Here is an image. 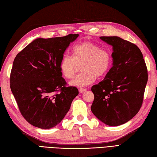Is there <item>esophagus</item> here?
Listing matches in <instances>:
<instances>
[{"label": "esophagus", "instance_id": "34e87169", "mask_svg": "<svg viewBox=\"0 0 157 157\" xmlns=\"http://www.w3.org/2000/svg\"><path fill=\"white\" fill-rule=\"evenodd\" d=\"M86 91V88H80L79 90V92L80 93H83L84 92Z\"/></svg>", "mask_w": 157, "mask_h": 157}]
</instances>
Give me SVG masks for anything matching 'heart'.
Returning a JSON list of instances; mask_svg holds the SVG:
<instances>
[{"label":"heart","instance_id":"b5f03b06","mask_svg":"<svg viewBox=\"0 0 157 157\" xmlns=\"http://www.w3.org/2000/svg\"><path fill=\"white\" fill-rule=\"evenodd\" d=\"M81 73L70 82V85L82 87L94 82L96 77H101L109 71L112 65V56L109 50L101 49L98 44L84 41L76 45L73 57L65 55L60 62V70L67 78H73L78 67Z\"/></svg>","mask_w":157,"mask_h":157}]
</instances>
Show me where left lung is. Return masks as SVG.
<instances>
[{"instance_id": "left-lung-1", "label": "left lung", "mask_w": 157, "mask_h": 157, "mask_svg": "<svg viewBox=\"0 0 157 157\" xmlns=\"http://www.w3.org/2000/svg\"><path fill=\"white\" fill-rule=\"evenodd\" d=\"M100 39L113 47V66L103 80L92 86L91 111L109 126L125 124L140 109L148 80L147 69L136 45L117 36Z\"/></svg>"}]
</instances>
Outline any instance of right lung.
Listing matches in <instances>:
<instances>
[{"label": "right lung", "mask_w": 157, "mask_h": 157, "mask_svg": "<svg viewBox=\"0 0 157 157\" xmlns=\"http://www.w3.org/2000/svg\"><path fill=\"white\" fill-rule=\"evenodd\" d=\"M78 34L37 38L17 54L11 70V91L29 124L41 129L56 126L69 112L77 88L67 86L60 62Z\"/></svg>", "instance_id": "right-lung-1"}]
</instances>
